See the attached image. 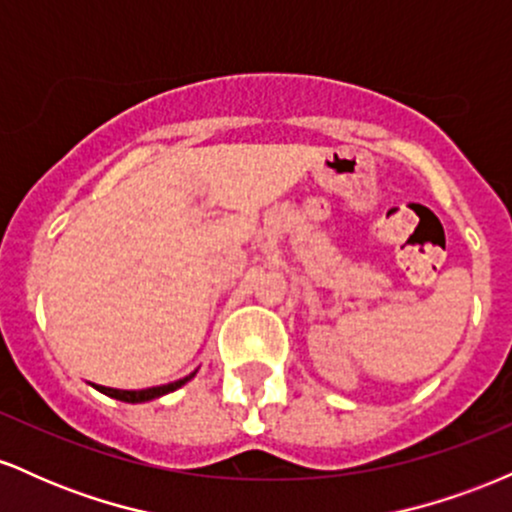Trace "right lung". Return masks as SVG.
Returning a JSON list of instances; mask_svg holds the SVG:
<instances>
[{"label":"right lung","instance_id":"1","mask_svg":"<svg viewBox=\"0 0 512 512\" xmlns=\"http://www.w3.org/2000/svg\"><path fill=\"white\" fill-rule=\"evenodd\" d=\"M195 378V373H190L187 378L182 380H175V383H168V385H158V387H146V390H115V387H103V385H93L98 392H103V395L113 397V399H120V402H129V404H139V402H149V399H158L163 395H168V392L178 390L187 383V380Z\"/></svg>","mask_w":512,"mask_h":512}]
</instances>
